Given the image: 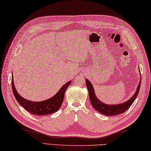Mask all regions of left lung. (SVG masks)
<instances>
[{
  "instance_id": "obj_1",
  "label": "left lung",
  "mask_w": 151,
  "mask_h": 151,
  "mask_svg": "<svg viewBox=\"0 0 151 151\" xmlns=\"http://www.w3.org/2000/svg\"><path fill=\"white\" fill-rule=\"evenodd\" d=\"M140 71V70H139ZM141 75V73H140ZM140 81L137 85V89L134 95H133L132 97L128 99L127 101L123 102V103H120L118 104H105L104 102H101L96 96V94L95 93V89H94L93 85L87 79H85V81H86V85L89 91V95L91 103L93 107L96 110L101 114H102L105 116H115L118 115L120 114L123 113L129 109L131 106L133 102L135 101L136 97L138 95L139 92V89H140L141 87V77H140Z\"/></svg>"
}]
</instances>
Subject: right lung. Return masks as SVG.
<instances>
[{
  "label": "right lung",
  "instance_id": "1",
  "mask_svg": "<svg viewBox=\"0 0 151 151\" xmlns=\"http://www.w3.org/2000/svg\"><path fill=\"white\" fill-rule=\"evenodd\" d=\"M71 82L72 81H69L66 83H65L60 89L57 93H56L51 98L47 99L45 101L35 102L27 100L25 98L22 97L20 95H19L15 86H14L13 75H12V88L14 95L15 96L16 101L27 112L37 116L51 114L57 112L62 106L64 101L65 91H66L67 88L69 87Z\"/></svg>",
  "mask_w": 151,
  "mask_h": 151
}]
</instances>
